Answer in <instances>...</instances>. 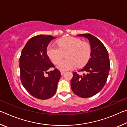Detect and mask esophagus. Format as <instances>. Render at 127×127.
Listing matches in <instances>:
<instances>
[{
    "label": "esophagus",
    "instance_id": "34e87169",
    "mask_svg": "<svg viewBox=\"0 0 127 127\" xmlns=\"http://www.w3.org/2000/svg\"><path fill=\"white\" fill-rule=\"evenodd\" d=\"M61 75H63L64 73V71H62V70H61Z\"/></svg>",
    "mask_w": 127,
    "mask_h": 127
}]
</instances>
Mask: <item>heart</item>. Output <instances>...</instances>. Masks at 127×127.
Returning a JSON list of instances; mask_svg holds the SVG:
<instances>
[{"label":"heart","instance_id":"b5f03b06","mask_svg":"<svg viewBox=\"0 0 127 127\" xmlns=\"http://www.w3.org/2000/svg\"><path fill=\"white\" fill-rule=\"evenodd\" d=\"M46 52L54 64L58 63L63 54L66 53V59L57 65L58 69L64 71L85 65L91 55V47L87 42L81 41L78 38L68 37L59 40L57 46L49 45Z\"/></svg>","mask_w":127,"mask_h":127}]
</instances>
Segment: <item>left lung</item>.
<instances>
[{"mask_svg": "<svg viewBox=\"0 0 127 127\" xmlns=\"http://www.w3.org/2000/svg\"><path fill=\"white\" fill-rule=\"evenodd\" d=\"M77 36L89 40L91 58L86 65L79 70L86 73L81 76L77 72L73 73L70 85L72 91L76 95L87 98L97 94L104 87L110 70V61L106 48L97 38L89 33Z\"/></svg>", "mask_w": 127, "mask_h": 127, "instance_id": "obj_1", "label": "left lung"}]
</instances>
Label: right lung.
Here are the masks:
<instances>
[{"label": "right lung", "mask_w": 127, "mask_h": 127, "mask_svg": "<svg viewBox=\"0 0 127 127\" xmlns=\"http://www.w3.org/2000/svg\"><path fill=\"white\" fill-rule=\"evenodd\" d=\"M56 37L50 35H37L28 41L20 58L21 81L29 93L38 99L50 98L57 92L61 72L54 67L47 54L46 49L51 40ZM45 72L48 76H44Z\"/></svg>", "instance_id": "obj_1"}]
</instances>
